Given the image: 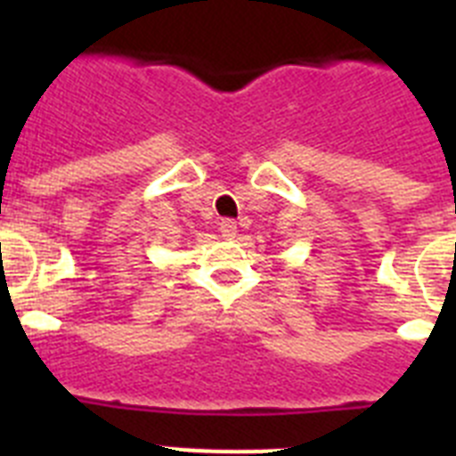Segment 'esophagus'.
Returning <instances> with one entry per match:
<instances>
[{"label":"esophagus","instance_id":"obj_1","mask_svg":"<svg viewBox=\"0 0 456 456\" xmlns=\"http://www.w3.org/2000/svg\"><path fill=\"white\" fill-rule=\"evenodd\" d=\"M219 231H221V235L228 237V240H232V237L237 235V221L235 219H224L219 224Z\"/></svg>","mask_w":456,"mask_h":456}]
</instances>
